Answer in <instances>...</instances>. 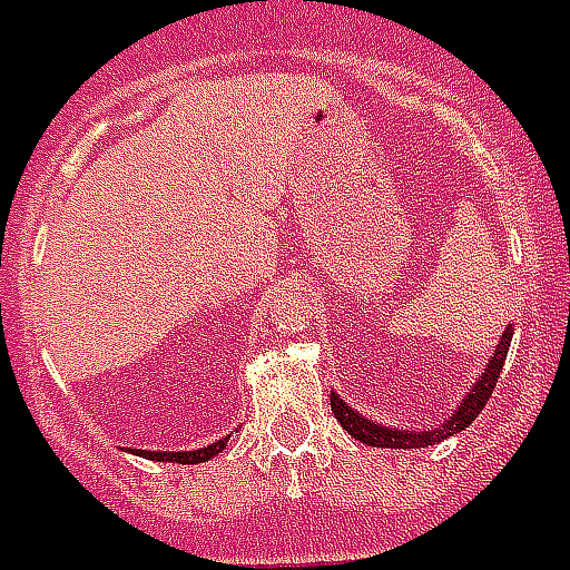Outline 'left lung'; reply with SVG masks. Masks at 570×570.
I'll use <instances>...</instances> for the list:
<instances>
[{"label":"left lung","instance_id":"1","mask_svg":"<svg viewBox=\"0 0 570 570\" xmlns=\"http://www.w3.org/2000/svg\"><path fill=\"white\" fill-rule=\"evenodd\" d=\"M509 343H512V328L503 331V337H500V346L494 348V357L488 361V370L482 373V379L476 381V387L473 393H468V399L461 402L459 411L441 425V429H432V432H396V429H384V425H375L370 420H364L361 414H355L352 407L343 402V399L331 396V411L337 416V423L346 429L355 441L366 443V446H390V450H416V446H432V443L443 441V438H450V434L461 432V429H468L473 420L479 416V411L485 407V402L491 399L497 387V379L503 373L505 355H509Z\"/></svg>","mask_w":570,"mask_h":570}]
</instances>
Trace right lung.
<instances>
[{
  "label": "right lung",
  "instance_id": "add662e5",
  "mask_svg": "<svg viewBox=\"0 0 570 570\" xmlns=\"http://www.w3.org/2000/svg\"><path fill=\"white\" fill-rule=\"evenodd\" d=\"M224 450V441L213 443V446H204V450H195V452H145L141 455L145 459H154V461H180V464H197V461H209L215 452Z\"/></svg>",
  "mask_w": 570,
  "mask_h": 570
}]
</instances>
